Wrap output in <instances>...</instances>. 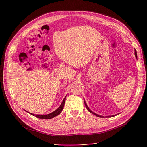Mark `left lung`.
Wrapping results in <instances>:
<instances>
[{
	"label": "left lung",
	"mask_w": 147,
	"mask_h": 147,
	"mask_svg": "<svg viewBox=\"0 0 147 147\" xmlns=\"http://www.w3.org/2000/svg\"><path fill=\"white\" fill-rule=\"evenodd\" d=\"M135 57L137 58V54H136V51L135 49ZM85 106H86L87 110H88L90 112H91V113H92V114H93L94 115H95L96 116H97V117H104V116H102V115H98V114H95V113H94V112H92V111L89 109V107H88V105H87L86 103L85 102ZM112 116H113V115H109V116H106V117H112Z\"/></svg>",
	"instance_id": "obj_1"
}]
</instances>
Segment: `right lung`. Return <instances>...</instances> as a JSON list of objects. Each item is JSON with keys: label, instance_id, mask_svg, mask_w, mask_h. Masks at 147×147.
I'll return each mask as SVG.
<instances>
[{"label": "right lung", "instance_id": "1", "mask_svg": "<svg viewBox=\"0 0 147 147\" xmlns=\"http://www.w3.org/2000/svg\"><path fill=\"white\" fill-rule=\"evenodd\" d=\"M65 98H66V96H65V97L64 98L63 101L62 102L60 106H59V108H57L55 111H54V112H52V113H51V114H45V115H39V114L35 115V114H32V113H30V114L33 115H35V116H36V117H38V118L42 119H51V118L54 117L55 116H57V115H58L59 114H61V112H62V109H63V108H64V103H65Z\"/></svg>", "mask_w": 147, "mask_h": 147}]
</instances>
